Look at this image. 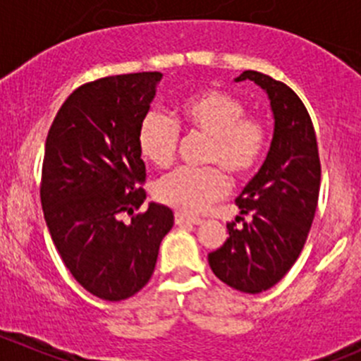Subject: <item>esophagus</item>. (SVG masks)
<instances>
[{
	"label": "esophagus",
	"mask_w": 361,
	"mask_h": 361,
	"mask_svg": "<svg viewBox=\"0 0 361 361\" xmlns=\"http://www.w3.org/2000/svg\"><path fill=\"white\" fill-rule=\"evenodd\" d=\"M174 222H176L178 226H201L202 220L195 219V216H188L185 215V213H176V215H174Z\"/></svg>",
	"instance_id": "1"
}]
</instances>
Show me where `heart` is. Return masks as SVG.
Returning a JSON list of instances; mask_svg holds the SVG:
<instances>
[{"instance_id": "obj_1", "label": "heart", "mask_w": 361, "mask_h": 361, "mask_svg": "<svg viewBox=\"0 0 361 361\" xmlns=\"http://www.w3.org/2000/svg\"><path fill=\"white\" fill-rule=\"evenodd\" d=\"M180 123L194 134L208 137L204 164H215L231 180L247 176L261 159L266 146V128L259 118L245 116L240 99L222 90H204L187 97L178 107ZM180 130L162 113L146 114L139 127V149L157 167L173 164ZM227 180L216 167L176 169L160 178L155 197L185 213H201L222 199Z\"/></svg>"}]
</instances>
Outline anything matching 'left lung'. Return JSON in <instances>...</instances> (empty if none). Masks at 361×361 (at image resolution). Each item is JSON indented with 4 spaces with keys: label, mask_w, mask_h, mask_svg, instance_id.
I'll return each instance as SVG.
<instances>
[{
    "label": "left lung",
    "mask_w": 361,
    "mask_h": 361,
    "mask_svg": "<svg viewBox=\"0 0 361 361\" xmlns=\"http://www.w3.org/2000/svg\"><path fill=\"white\" fill-rule=\"evenodd\" d=\"M236 82L254 80L268 95L274 137L259 173L238 195L240 216L229 238L208 254L213 274L229 288L257 293L274 288L298 259L317 208L321 164L309 111L281 80L245 70Z\"/></svg>",
    "instance_id": "obj_1"
}]
</instances>
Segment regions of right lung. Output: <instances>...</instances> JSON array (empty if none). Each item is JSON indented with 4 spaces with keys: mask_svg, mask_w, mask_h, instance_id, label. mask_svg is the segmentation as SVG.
I'll list each match as a JSON object with an SVG mask.
<instances>
[{
    "mask_svg": "<svg viewBox=\"0 0 361 361\" xmlns=\"http://www.w3.org/2000/svg\"><path fill=\"white\" fill-rule=\"evenodd\" d=\"M162 73L111 75L77 87L56 114L45 141L42 209L54 247L77 282L121 302L152 279L159 248L174 224L167 206L145 202L139 127Z\"/></svg>",
    "mask_w": 361,
    "mask_h": 361,
    "instance_id": "add662e5",
    "label": "right lung"
}]
</instances>
